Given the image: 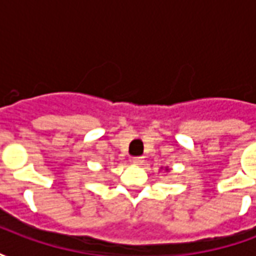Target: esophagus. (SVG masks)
I'll list each match as a JSON object with an SVG mask.
<instances>
[{
    "mask_svg": "<svg viewBox=\"0 0 256 256\" xmlns=\"http://www.w3.org/2000/svg\"><path fill=\"white\" fill-rule=\"evenodd\" d=\"M132 163L133 164H142L144 163V158L142 156H134L133 159H132Z\"/></svg>",
    "mask_w": 256,
    "mask_h": 256,
    "instance_id": "esophagus-1",
    "label": "esophagus"
}]
</instances>
